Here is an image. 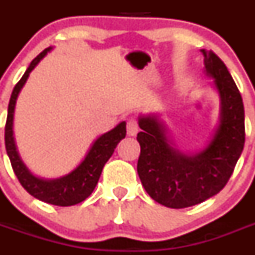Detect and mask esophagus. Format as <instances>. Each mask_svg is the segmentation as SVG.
<instances>
[{"mask_svg": "<svg viewBox=\"0 0 255 255\" xmlns=\"http://www.w3.org/2000/svg\"><path fill=\"white\" fill-rule=\"evenodd\" d=\"M126 129H128V135H130V136H135V135L138 134L139 126L136 120H135V119H130V120L128 121Z\"/></svg>", "mask_w": 255, "mask_h": 255, "instance_id": "34e87169", "label": "esophagus"}]
</instances>
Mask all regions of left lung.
<instances>
[{"mask_svg":"<svg viewBox=\"0 0 255 255\" xmlns=\"http://www.w3.org/2000/svg\"><path fill=\"white\" fill-rule=\"evenodd\" d=\"M207 75L220 94V124L203 150L173 147L158 116L139 117L138 175L153 200L168 208L195 206L220 193L233 175L245 143L244 105L233 76L215 52L202 49Z\"/></svg>","mask_w":255,"mask_h":255,"instance_id":"1","label":"left lung"}]
</instances>
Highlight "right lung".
Listing matches in <instances>:
<instances>
[{
	"instance_id": "add662e5",
	"label": "right lung",
	"mask_w": 255,
	"mask_h": 255,
	"mask_svg": "<svg viewBox=\"0 0 255 255\" xmlns=\"http://www.w3.org/2000/svg\"><path fill=\"white\" fill-rule=\"evenodd\" d=\"M51 49L52 47H48L31 61L25 74L13 88L10 103H8L7 120L4 126V145H6V152L10 158L13 172L22 188L25 189L29 194L53 206L69 207L80 203L93 193L102 173L103 166L110 159L117 144L120 143L121 139L125 138L126 123L123 121L116 128L101 135L100 138H97L80 164L65 176L46 180L33 175L17 153L16 144L13 139V112H15L17 96L28 80L29 74Z\"/></svg>"
}]
</instances>
